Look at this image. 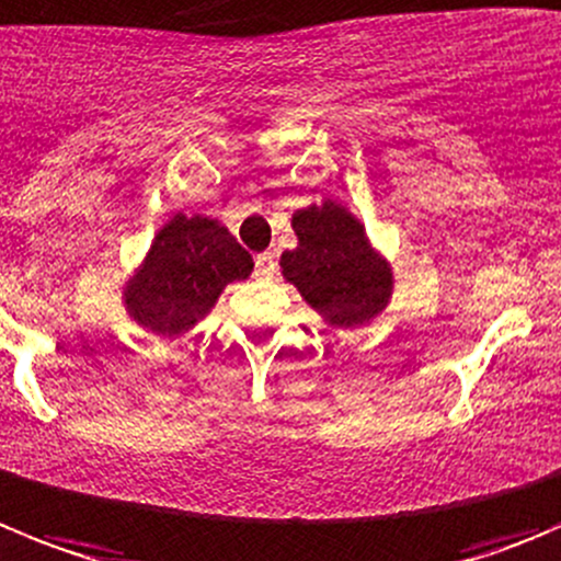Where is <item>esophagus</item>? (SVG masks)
Listing matches in <instances>:
<instances>
[{
	"label": "esophagus",
	"instance_id": "34e87169",
	"mask_svg": "<svg viewBox=\"0 0 561 561\" xmlns=\"http://www.w3.org/2000/svg\"><path fill=\"white\" fill-rule=\"evenodd\" d=\"M276 271V256L271 251H263V254L254 256V274L256 279H271Z\"/></svg>",
	"mask_w": 561,
	"mask_h": 561
}]
</instances>
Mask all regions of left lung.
<instances>
[{
    "label": "left lung",
    "instance_id": "1",
    "mask_svg": "<svg viewBox=\"0 0 561 561\" xmlns=\"http://www.w3.org/2000/svg\"><path fill=\"white\" fill-rule=\"evenodd\" d=\"M298 245L279 260L282 276L332 327L354 329L379 316L392 296V271L365 227L327 198L293 216Z\"/></svg>",
    "mask_w": 561,
    "mask_h": 561
}]
</instances>
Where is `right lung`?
<instances>
[{
	"label": "right lung",
	"instance_id": "1",
	"mask_svg": "<svg viewBox=\"0 0 561 561\" xmlns=\"http://www.w3.org/2000/svg\"><path fill=\"white\" fill-rule=\"evenodd\" d=\"M251 268L249 251L216 218L176 213L124 287V305L140 327L176 337L196 327L224 287L245 279Z\"/></svg>",
	"mask_w": 561,
	"mask_h": 561
}]
</instances>
